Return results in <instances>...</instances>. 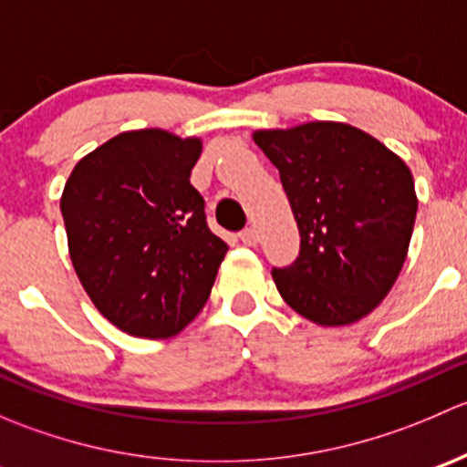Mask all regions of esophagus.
<instances>
[{
  "mask_svg": "<svg viewBox=\"0 0 467 467\" xmlns=\"http://www.w3.org/2000/svg\"><path fill=\"white\" fill-rule=\"evenodd\" d=\"M239 239H242L244 244H246V246H255L257 244V230L255 228H244L242 233H239Z\"/></svg>",
  "mask_w": 467,
  "mask_h": 467,
  "instance_id": "1",
  "label": "esophagus"
}]
</instances>
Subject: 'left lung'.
I'll return each instance as SVG.
<instances>
[{
    "label": "left lung",
    "mask_w": 467,
    "mask_h": 467,
    "mask_svg": "<svg viewBox=\"0 0 467 467\" xmlns=\"http://www.w3.org/2000/svg\"><path fill=\"white\" fill-rule=\"evenodd\" d=\"M280 171L300 253L273 268L291 309L318 325H348L381 303L402 271L418 199L407 164L364 130L312 121L257 130Z\"/></svg>",
    "instance_id": "obj_1"
}]
</instances>
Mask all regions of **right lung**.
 <instances>
[{"instance_id":"obj_1","label":"right lung","mask_w":467,"mask_h":467,"mask_svg":"<svg viewBox=\"0 0 467 467\" xmlns=\"http://www.w3.org/2000/svg\"><path fill=\"white\" fill-rule=\"evenodd\" d=\"M201 140L160 129L121 133L65 182L69 257L89 300L133 337L167 338L203 309L228 244L190 182Z\"/></svg>"}]
</instances>
